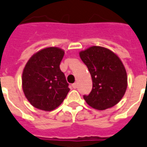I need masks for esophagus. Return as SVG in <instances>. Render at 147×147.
<instances>
[{"instance_id": "1", "label": "esophagus", "mask_w": 147, "mask_h": 147, "mask_svg": "<svg viewBox=\"0 0 147 147\" xmlns=\"http://www.w3.org/2000/svg\"><path fill=\"white\" fill-rule=\"evenodd\" d=\"M72 87H73L74 89H76V88H77V83L72 84Z\"/></svg>"}]
</instances>
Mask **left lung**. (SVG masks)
Segmentation results:
<instances>
[{"instance_id": "1", "label": "left lung", "mask_w": 147, "mask_h": 147, "mask_svg": "<svg viewBox=\"0 0 147 147\" xmlns=\"http://www.w3.org/2000/svg\"><path fill=\"white\" fill-rule=\"evenodd\" d=\"M79 55L93 82L90 94L83 96L87 104L98 110L118 104L127 88V74L120 58L110 49L94 45L81 51Z\"/></svg>"}]
</instances>
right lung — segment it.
Instances as JSON below:
<instances>
[{"label":"right lung","instance_id":"obj_1","mask_svg":"<svg viewBox=\"0 0 147 147\" xmlns=\"http://www.w3.org/2000/svg\"><path fill=\"white\" fill-rule=\"evenodd\" d=\"M63 49H43L29 58L22 73V89L35 108L51 111L60 106L69 91L65 74L60 69Z\"/></svg>","mask_w":147,"mask_h":147}]
</instances>
